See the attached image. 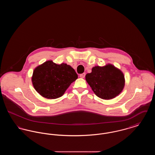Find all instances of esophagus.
<instances>
[{
  "instance_id": "obj_1",
  "label": "esophagus",
  "mask_w": 155,
  "mask_h": 155,
  "mask_svg": "<svg viewBox=\"0 0 155 155\" xmlns=\"http://www.w3.org/2000/svg\"><path fill=\"white\" fill-rule=\"evenodd\" d=\"M85 73H84L80 75V77H81V78H84L85 77Z\"/></svg>"
}]
</instances>
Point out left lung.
<instances>
[{"mask_svg": "<svg viewBox=\"0 0 155 155\" xmlns=\"http://www.w3.org/2000/svg\"><path fill=\"white\" fill-rule=\"evenodd\" d=\"M85 80L96 96L109 100L118 96L125 85L123 73L111 64L95 66L85 75Z\"/></svg>", "mask_w": 155, "mask_h": 155, "instance_id": "1", "label": "left lung"}]
</instances>
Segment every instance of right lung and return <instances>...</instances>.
<instances>
[{
	"label": "right lung",
	"mask_w": 155,
	"mask_h": 155,
	"mask_svg": "<svg viewBox=\"0 0 155 155\" xmlns=\"http://www.w3.org/2000/svg\"><path fill=\"white\" fill-rule=\"evenodd\" d=\"M78 75L66 63L58 64L52 60L37 66L32 76V85L37 92L47 99H56L64 94Z\"/></svg>",
	"instance_id": "1"
}]
</instances>
